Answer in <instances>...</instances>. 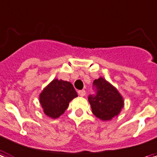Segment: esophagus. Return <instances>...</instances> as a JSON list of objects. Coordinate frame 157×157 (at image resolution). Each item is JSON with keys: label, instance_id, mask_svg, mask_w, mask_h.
I'll return each instance as SVG.
<instances>
[{"label": "esophagus", "instance_id": "34e87169", "mask_svg": "<svg viewBox=\"0 0 157 157\" xmlns=\"http://www.w3.org/2000/svg\"><path fill=\"white\" fill-rule=\"evenodd\" d=\"M78 94L80 95V96H85L86 95V90H79L78 91Z\"/></svg>", "mask_w": 157, "mask_h": 157}]
</instances>
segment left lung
<instances>
[{
    "label": "left lung",
    "mask_w": 157,
    "mask_h": 157,
    "mask_svg": "<svg viewBox=\"0 0 157 157\" xmlns=\"http://www.w3.org/2000/svg\"><path fill=\"white\" fill-rule=\"evenodd\" d=\"M93 86L96 94L88 97L92 113L103 121L111 120L120 113L124 99L118 90L103 77L94 80Z\"/></svg>",
    "instance_id": "obj_1"
}]
</instances>
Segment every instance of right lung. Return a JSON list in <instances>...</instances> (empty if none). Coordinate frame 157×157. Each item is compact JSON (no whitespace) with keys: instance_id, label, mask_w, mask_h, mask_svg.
I'll use <instances>...</instances> for the list:
<instances>
[{"instance_id":"right-lung-1","label":"right lung","mask_w":157,"mask_h":157,"mask_svg":"<svg viewBox=\"0 0 157 157\" xmlns=\"http://www.w3.org/2000/svg\"><path fill=\"white\" fill-rule=\"evenodd\" d=\"M76 97L77 93L71 83L54 79L39 94V102L47 116L57 118L65 112L71 100Z\"/></svg>"}]
</instances>
